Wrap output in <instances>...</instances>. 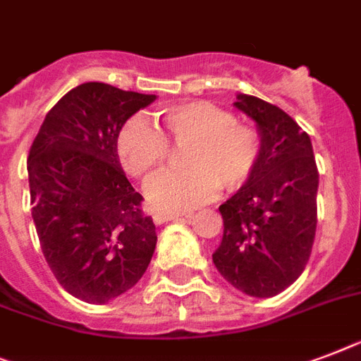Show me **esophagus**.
<instances>
[{
	"label": "esophagus",
	"instance_id": "esophagus-1",
	"mask_svg": "<svg viewBox=\"0 0 361 361\" xmlns=\"http://www.w3.org/2000/svg\"><path fill=\"white\" fill-rule=\"evenodd\" d=\"M189 219L192 213H180V211H155L154 213V222L155 224H163L169 221H178V219Z\"/></svg>",
	"mask_w": 361,
	"mask_h": 361
}]
</instances>
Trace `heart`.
Instances as JSON below:
<instances>
[{
	"label": "heart",
	"instance_id": "heart-1",
	"mask_svg": "<svg viewBox=\"0 0 361 361\" xmlns=\"http://www.w3.org/2000/svg\"><path fill=\"white\" fill-rule=\"evenodd\" d=\"M161 124L183 152L185 169H169L146 183V198L157 209L185 211L224 189L247 185L262 157V137L235 114L211 102H187L159 111ZM166 136V137H167ZM145 116H133L116 139L120 163L135 178L155 171L169 155V140Z\"/></svg>",
	"mask_w": 361,
	"mask_h": 361
}]
</instances>
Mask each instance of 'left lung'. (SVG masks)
<instances>
[{
	"label": "left lung",
	"mask_w": 361,
	"mask_h": 361,
	"mask_svg": "<svg viewBox=\"0 0 361 361\" xmlns=\"http://www.w3.org/2000/svg\"><path fill=\"white\" fill-rule=\"evenodd\" d=\"M233 105L256 122L262 157L247 185L219 207L224 233L213 263L235 289L269 298L306 269L317 228L319 172L310 135L289 114L248 94Z\"/></svg>",
	"instance_id": "8db88e82"
}]
</instances>
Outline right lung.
Here are the masks:
<instances>
[{"label":"right lung","mask_w":361,"mask_h":361,"mask_svg":"<svg viewBox=\"0 0 361 361\" xmlns=\"http://www.w3.org/2000/svg\"><path fill=\"white\" fill-rule=\"evenodd\" d=\"M155 94L90 81L46 114L27 157L38 241L72 297L105 304L130 291L154 256L155 224L120 166L122 126Z\"/></svg>","instance_id":"right-lung-1"}]
</instances>
